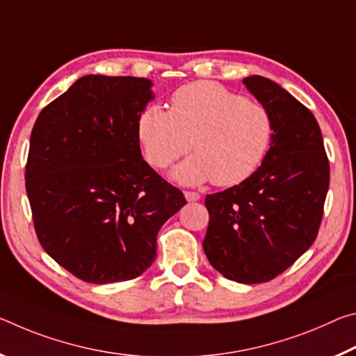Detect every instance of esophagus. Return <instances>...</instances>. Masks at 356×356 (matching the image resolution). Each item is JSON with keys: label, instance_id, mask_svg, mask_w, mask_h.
<instances>
[{"label": "esophagus", "instance_id": "1", "mask_svg": "<svg viewBox=\"0 0 356 356\" xmlns=\"http://www.w3.org/2000/svg\"><path fill=\"white\" fill-rule=\"evenodd\" d=\"M184 197L188 202H197L200 200V194L199 192H192V191H184Z\"/></svg>", "mask_w": 356, "mask_h": 356}]
</instances>
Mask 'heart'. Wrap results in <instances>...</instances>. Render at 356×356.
Returning a JSON list of instances; mask_svg holds the SVG:
<instances>
[{"instance_id": "b5f03b06", "label": "heart", "mask_w": 356, "mask_h": 356, "mask_svg": "<svg viewBox=\"0 0 356 356\" xmlns=\"http://www.w3.org/2000/svg\"><path fill=\"white\" fill-rule=\"evenodd\" d=\"M145 157L165 168L194 154L172 172L177 181L236 186L264 161L273 138V120L260 102L243 99L214 81H194L173 92L170 112L151 104L137 120Z\"/></svg>"}]
</instances>
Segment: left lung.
<instances>
[{
  "label": "left lung",
  "mask_w": 356,
  "mask_h": 356,
  "mask_svg": "<svg viewBox=\"0 0 356 356\" xmlns=\"http://www.w3.org/2000/svg\"><path fill=\"white\" fill-rule=\"evenodd\" d=\"M273 120L261 165L243 183L209 194L203 249L224 277L268 282L316 241L330 186V162L311 110L270 79L243 80Z\"/></svg>",
  "instance_id": "8db88e82"
}]
</instances>
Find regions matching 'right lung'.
I'll return each instance as SVG.
<instances>
[{"label": "right lung", "instance_id": "1", "mask_svg": "<svg viewBox=\"0 0 356 356\" xmlns=\"http://www.w3.org/2000/svg\"><path fill=\"white\" fill-rule=\"evenodd\" d=\"M151 80L85 75L34 123L25 178L40 246L91 284L129 281L156 259V236L186 205L143 161L137 120Z\"/></svg>", "mask_w": 356, "mask_h": 356}]
</instances>
